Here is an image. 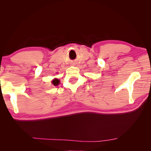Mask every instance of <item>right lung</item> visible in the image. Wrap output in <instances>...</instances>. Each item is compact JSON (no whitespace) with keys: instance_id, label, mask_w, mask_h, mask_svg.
<instances>
[{"instance_id":"right-lung-1","label":"right lung","mask_w":151,"mask_h":151,"mask_svg":"<svg viewBox=\"0 0 151 151\" xmlns=\"http://www.w3.org/2000/svg\"><path fill=\"white\" fill-rule=\"evenodd\" d=\"M52 83L53 85H54L55 86H57V85H59L60 81L58 80V79H57V78H55V79H53V80L52 81Z\"/></svg>"}]
</instances>
